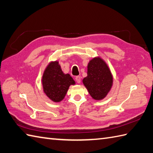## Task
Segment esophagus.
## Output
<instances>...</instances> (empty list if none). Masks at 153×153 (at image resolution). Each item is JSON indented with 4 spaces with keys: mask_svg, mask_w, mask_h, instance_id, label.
I'll return each instance as SVG.
<instances>
[{
    "mask_svg": "<svg viewBox=\"0 0 153 153\" xmlns=\"http://www.w3.org/2000/svg\"><path fill=\"white\" fill-rule=\"evenodd\" d=\"M75 80L77 83H80V76H76L75 77Z\"/></svg>",
    "mask_w": 153,
    "mask_h": 153,
    "instance_id": "esophagus-1",
    "label": "esophagus"
}]
</instances>
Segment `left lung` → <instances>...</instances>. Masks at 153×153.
<instances>
[{
	"mask_svg": "<svg viewBox=\"0 0 153 153\" xmlns=\"http://www.w3.org/2000/svg\"><path fill=\"white\" fill-rule=\"evenodd\" d=\"M86 77L83 83L90 95L95 100L105 97L111 89L113 78L107 65L100 58H94L88 65Z\"/></svg>",
	"mask_w": 153,
	"mask_h": 153,
	"instance_id": "obj_1",
	"label": "left lung"
}]
</instances>
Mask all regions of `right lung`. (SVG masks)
Masks as SVG:
<instances>
[{"label":"right lung","instance_id":"1","mask_svg":"<svg viewBox=\"0 0 153 153\" xmlns=\"http://www.w3.org/2000/svg\"><path fill=\"white\" fill-rule=\"evenodd\" d=\"M43 91L48 97L55 102L63 100L71 85L75 82L70 74L62 71L57 61L51 62L47 67L42 77Z\"/></svg>","mask_w":153,"mask_h":153}]
</instances>
